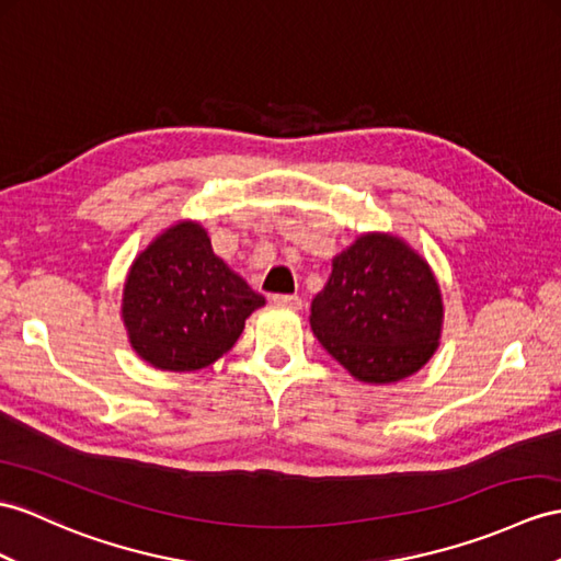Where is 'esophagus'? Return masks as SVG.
Instances as JSON below:
<instances>
[{
  "label": "esophagus",
  "mask_w": 561,
  "mask_h": 561,
  "mask_svg": "<svg viewBox=\"0 0 561 561\" xmlns=\"http://www.w3.org/2000/svg\"><path fill=\"white\" fill-rule=\"evenodd\" d=\"M273 305L278 307H288V309H302V299L297 295H273Z\"/></svg>",
  "instance_id": "obj_1"
}]
</instances>
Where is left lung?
Wrapping results in <instances>:
<instances>
[{
    "label": "left lung",
    "instance_id": "obj_1",
    "mask_svg": "<svg viewBox=\"0 0 561 561\" xmlns=\"http://www.w3.org/2000/svg\"><path fill=\"white\" fill-rule=\"evenodd\" d=\"M311 331L364 383H394L431 359L443 328L433 271L390 236H362L335 256L311 302Z\"/></svg>",
    "mask_w": 561,
    "mask_h": 561
}]
</instances>
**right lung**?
<instances>
[{
    "instance_id": "add662e5",
    "label": "right lung",
    "mask_w": 561,
    "mask_h": 561,
    "mask_svg": "<svg viewBox=\"0 0 561 561\" xmlns=\"http://www.w3.org/2000/svg\"><path fill=\"white\" fill-rule=\"evenodd\" d=\"M264 297L211 250L199 224H178L135 259L123 321L135 352L163 371H197L236 345Z\"/></svg>"
}]
</instances>
